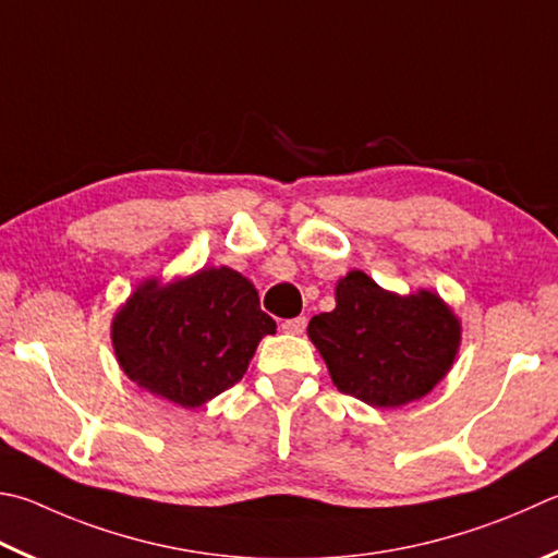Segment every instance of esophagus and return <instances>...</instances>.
<instances>
[{
    "label": "esophagus",
    "mask_w": 558,
    "mask_h": 558,
    "mask_svg": "<svg viewBox=\"0 0 558 558\" xmlns=\"http://www.w3.org/2000/svg\"><path fill=\"white\" fill-rule=\"evenodd\" d=\"M307 327V319L305 317H295V319H286L280 324V329L286 333H302Z\"/></svg>",
    "instance_id": "34e87169"
}]
</instances>
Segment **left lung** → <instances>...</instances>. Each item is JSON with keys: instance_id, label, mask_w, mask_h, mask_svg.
<instances>
[{"instance_id": "8db88e82", "label": "left lung", "mask_w": 558, "mask_h": 558, "mask_svg": "<svg viewBox=\"0 0 558 558\" xmlns=\"http://www.w3.org/2000/svg\"><path fill=\"white\" fill-rule=\"evenodd\" d=\"M333 295L337 307L312 317L307 337L341 392L388 410L424 398L447 378L461 319L439 292L398 295L363 270H349Z\"/></svg>"}]
</instances>
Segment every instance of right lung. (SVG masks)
<instances>
[{"instance_id": "obj_1", "label": "right lung", "mask_w": 558, "mask_h": 558, "mask_svg": "<svg viewBox=\"0 0 558 558\" xmlns=\"http://www.w3.org/2000/svg\"><path fill=\"white\" fill-rule=\"evenodd\" d=\"M276 333L248 278L229 266L141 280L111 319L119 368L141 390L195 410L236 385Z\"/></svg>"}]
</instances>
